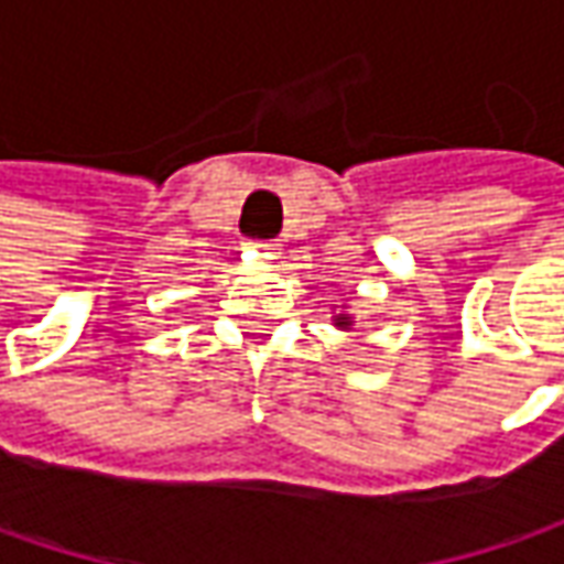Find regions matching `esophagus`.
<instances>
[{
	"instance_id": "1",
	"label": "esophagus",
	"mask_w": 564,
	"mask_h": 564,
	"mask_svg": "<svg viewBox=\"0 0 564 564\" xmlns=\"http://www.w3.org/2000/svg\"><path fill=\"white\" fill-rule=\"evenodd\" d=\"M263 248H272V245H263Z\"/></svg>"
}]
</instances>
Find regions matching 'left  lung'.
Instances as JSON below:
<instances>
[{
  "mask_svg": "<svg viewBox=\"0 0 564 564\" xmlns=\"http://www.w3.org/2000/svg\"><path fill=\"white\" fill-rule=\"evenodd\" d=\"M341 319V326H348V316H338Z\"/></svg>",
  "mask_w": 564,
  "mask_h": 564,
  "instance_id": "obj_1",
  "label": "left lung"
}]
</instances>
